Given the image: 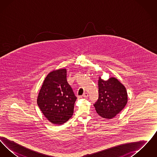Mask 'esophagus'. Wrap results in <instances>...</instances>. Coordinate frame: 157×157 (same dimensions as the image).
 Returning <instances> with one entry per match:
<instances>
[{
    "label": "esophagus",
    "instance_id": "esophagus-1",
    "mask_svg": "<svg viewBox=\"0 0 157 157\" xmlns=\"http://www.w3.org/2000/svg\"><path fill=\"white\" fill-rule=\"evenodd\" d=\"M82 97L84 98H88V94L87 92H85V93H84V94H83Z\"/></svg>",
    "mask_w": 157,
    "mask_h": 157
}]
</instances>
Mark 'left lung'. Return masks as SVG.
I'll use <instances>...</instances> for the list:
<instances>
[{"label": "left lung", "mask_w": 157, "mask_h": 157, "mask_svg": "<svg viewBox=\"0 0 157 157\" xmlns=\"http://www.w3.org/2000/svg\"><path fill=\"white\" fill-rule=\"evenodd\" d=\"M99 97L94 104L98 114L106 119H111L119 113L128 101L126 88L115 78L98 80Z\"/></svg>", "instance_id": "8db88e82"}]
</instances>
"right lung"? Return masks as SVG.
Masks as SVG:
<instances>
[{
	"label": "right lung",
	"instance_id": "1",
	"mask_svg": "<svg viewBox=\"0 0 157 157\" xmlns=\"http://www.w3.org/2000/svg\"><path fill=\"white\" fill-rule=\"evenodd\" d=\"M77 98L67 79V69L50 72L45 78L37 104L45 117L54 124L60 125L72 117Z\"/></svg>",
	"mask_w": 157,
	"mask_h": 157
}]
</instances>
